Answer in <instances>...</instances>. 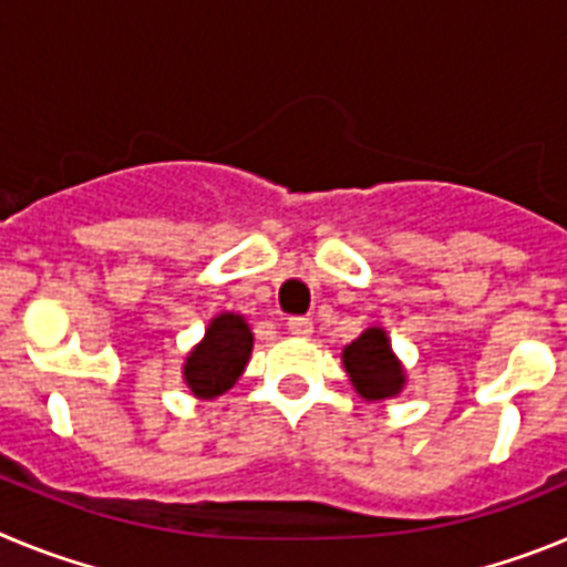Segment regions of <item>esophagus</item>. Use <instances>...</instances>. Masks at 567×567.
Listing matches in <instances>:
<instances>
[{
  "mask_svg": "<svg viewBox=\"0 0 567 567\" xmlns=\"http://www.w3.org/2000/svg\"><path fill=\"white\" fill-rule=\"evenodd\" d=\"M287 329L295 334V338H309L312 334V320L309 318H289Z\"/></svg>",
  "mask_w": 567,
  "mask_h": 567,
  "instance_id": "obj_1",
  "label": "esophagus"
}]
</instances>
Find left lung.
Returning <instances> with one entry per match:
<instances>
[{
    "label": "left lung",
    "instance_id": "left-lung-1",
    "mask_svg": "<svg viewBox=\"0 0 567 567\" xmlns=\"http://www.w3.org/2000/svg\"><path fill=\"white\" fill-rule=\"evenodd\" d=\"M343 369L354 392L365 403H385L405 389L403 360L394 354L392 338L383 327H369L360 338L343 346Z\"/></svg>",
    "mask_w": 567,
    "mask_h": 567
}]
</instances>
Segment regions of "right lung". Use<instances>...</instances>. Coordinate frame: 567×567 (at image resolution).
<instances>
[{"label": "right lung", "mask_w": 567, "mask_h": 567, "mask_svg": "<svg viewBox=\"0 0 567 567\" xmlns=\"http://www.w3.org/2000/svg\"><path fill=\"white\" fill-rule=\"evenodd\" d=\"M252 329L238 312H218L204 329V338L184 358L182 378L198 400L227 394L244 374L252 354Z\"/></svg>", "instance_id": "obj_1"}]
</instances>
